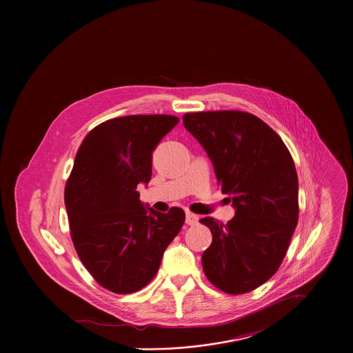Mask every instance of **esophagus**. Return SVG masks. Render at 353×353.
Masks as SVG:
<instances>
[{
  "label": "esophagus",
  "mask_w": 353,
  "mask_h": 353,
  "mask_svg": "<svg viewBox=\"0 0 353 353\" xmlns=\"http://www.w3.org/2000/svg\"><path fill=\"white\" fill-rule=\"evenodd\" d=\"M199 220H200V217L197 216V214H193V213H186V224H189V225H196L197 223H199Z\"/></svg>",
  "instance_id": "1"
}]
</instances>
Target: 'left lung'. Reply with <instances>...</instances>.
Segmentation results:
<instances>
[{
	"mask_svg": "<svg viewBox=\"0 0 353 353\" xmlns=\"http://www.w3.org/2000/svg\"><path fill=\"white\" fill-rule=\"evenodd\" d=\"M183 126L210 159L235 216L202 219L212 245L202 254L208 280L231 295L250 292L281 265L298 224V174L280 136L243 111L183 115Z\"/></svg>",
	"mask_w": 353,
	"mask_h": 353,
	"instance_id": "8db88e82",
	"label": "left lung"
}]
</instances>
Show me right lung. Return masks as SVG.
<instances>
[{"label":"right lung","instance_id":"obj_1","mask_svg":"<svg viewBox=\"0 0 353 353\" xmlns=\"http://www.w3.org/2000/svg\"><path fill=\"white\" fill-rule=\"evenodd\" d=\"M178 122L174 115L110 119L76 153L65 188L72 241L87 270L111 292L144 288L185 223L181 208L156 212L137 192L151 181L152 152Z\"/></svg>","mask_w":353,"mask_h":353}]
</instances>
